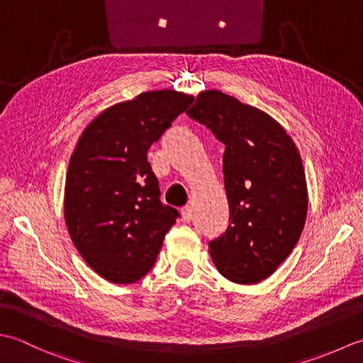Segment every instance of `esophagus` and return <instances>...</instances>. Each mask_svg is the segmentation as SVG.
Segmentation results:
<instances>
[{
  "instance_id": "esophagus-1",
  "label": "esophagus",
  "mask_w": 363,
  "mask_h": 363,
  "mask_svg": "<svg viewBox=\"0 0 363 363\" xmlns=\"http://www.w3.org/2000/svg\"><path fill=\"white\" fill-rule=\"evenodd\" d=\"M182 213V219L184 220V223H191L192 220V208L188 205V206H183V208L180 210Z\"/></svg>"
}]
</instances>
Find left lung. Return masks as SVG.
<instances>
[{"instance_id": "obj_1", "label": "left lung", "mask_w": 363, "mask_h": 363, "mask_svg": "<svg viewBox=\"0 0 363 363\" xmlns=\"http://www.w3.org/2000/svg\"><path fill=\"white\" fill-rule=\"evenodd\" d=\"M186 114L225 145L230 216L208 244L213 263L230 282H262L291 254L306 224L308 191L298 147L264 111L216 89L199 94Z\"/></svg>"}]
</instances>
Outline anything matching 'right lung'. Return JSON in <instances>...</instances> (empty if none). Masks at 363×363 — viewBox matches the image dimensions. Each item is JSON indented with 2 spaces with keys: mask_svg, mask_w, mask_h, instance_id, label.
I'll return each mask as SVG.
<instances>
[{
  "mask_svg": "<svg viewBox=\"0 0 363 363\" xmlns=\"http://www.w3.org/2000/svg\"><path fill=\"white\" fill-rule=\"evenodd\" d=\"M194 97L162 89L106 108L81 133L69 162L64 218L84 262L108 282L133 284L152 269L179 211L160 202L147 160Z\"/></svg>",
  "mask_w": 363,
  "mask_h": 363,
  "instance_id": "obj_1",
  "label": "right lung"
}]
</instances>
